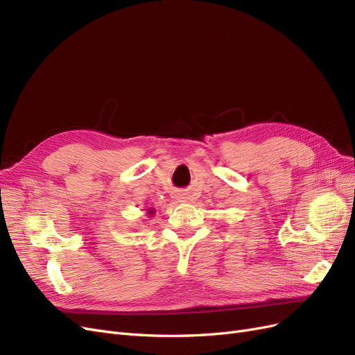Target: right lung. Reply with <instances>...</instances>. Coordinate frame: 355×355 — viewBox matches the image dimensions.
I'll return each instance as SVG.
<instances>
[{"label":"right lung","mask_w":355,"mask_h":355,"mask_svg":"<svg viewBox=\"0 0 355 355\" xmlns=\"http://www.w3.org/2000/svg\"><path fill=\"white\" fill-rule=\"evenodd\" d=\"M151 213H153V210H151Z\"/></svg>","instance_id":"right-lung-1"}]
</instances>
